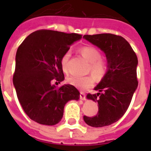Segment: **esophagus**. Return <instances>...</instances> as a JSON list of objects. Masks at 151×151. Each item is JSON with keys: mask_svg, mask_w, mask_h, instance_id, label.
<instances>
[{"mask_svg": "<svg viewBox=\"0 0 151 151\" xmlns=\"http://www.w3.org/2000/svg\"><path fill=\"white\" fill-rule=\"evenodd\" d=\"M80 99H82V100H85V94L83 92H80Z\"/></svg>", "mask_w": 151, "mask_h": 151, "instance_id": "obj_1", "label": "esophagus"}]
</instances>
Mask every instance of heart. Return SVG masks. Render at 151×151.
<instances>
[{
	"label": "heart",
	"mask_w": 151,
	"mask_h": 151,
	"mask_svg": "<svg viewBox=\"0 0 151 151\" xmlns=\"http://www.w3.org/2000/svg\"><path fill=\"white\" fill-rule=\"evenodd\" d=\"M81 54L88 62L90 63L89 70H91L97 78H100L105 73L106 63L101 59V53L96 48L93 46H84L79 50ZM70 57V52H66L63 55L60 59V65L64 73L68 72V63ZM67 82L70 85H72L75 87L85 89L88 88L92 87L95 82L94 77L92 75H88L85 77H78V76H71L67 78Z\"/></svg>",
	"instance_id": "obj_1"
}]
</instances>
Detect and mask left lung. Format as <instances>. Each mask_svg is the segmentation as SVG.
<instances>
[{
	"mask_svg": "<svg viewBox=\"0 0 151 151\" xmlns=\"http://www.w3.org/2000/svg\"><path fill=\"white\" fill-rule=\"evenodd\" d=\"M84 38L105 52L108 71L95 88L99 92L87 95L88 99L99 104L97 114L94 117L84 116L83 118L90 126H107L117 122L130 105L138 86V59L131 45L122 36L100 34L84 35Z\"/></svg>",
	"mask_w": 151,
	"mask_h": 151,
	"instance_id": "obj_1",
	"label": "left lung"
}]
</instances>
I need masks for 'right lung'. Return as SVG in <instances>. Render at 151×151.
I'll use <instances>...</instances> for the list:
<instances>
[{"instance_id": "add662e5", "label": "right lung", "mask_w": 151, "mask_h": 151, "mask_svg": "<svg viewBox=\"0 0 151 151\" xmlns=\"http://www.w3.org/2000/svg\"><path fill=\"white\" fill-rule=\"evenodd\" d=\"M81 37L74 33L40 29L19 46L13 84L24 112L34 122L56 124L63 117L65 104L79 99L80 92L73 85L57 87L52 82L64 80L60 59Z\"/></svg>"}]
</instances>
